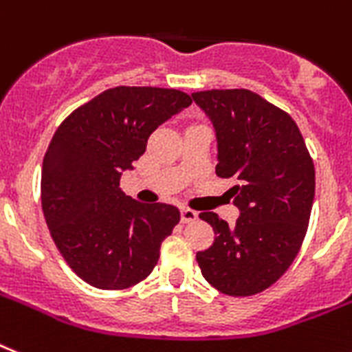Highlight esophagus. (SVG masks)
I'll use <instances>...</instances> for the list:
<instances>
[{
  "label": "esophagus",
  "mask_w": 352,
  "mask_h": 352,
  "mask_svg": "<svg viewBox=\"0 0 352 352\" xmlns=\"http://www.w3.org/2000/svg\"><path fill=\"white\" fill-rule=\"evenodd\" d=\"M199 218V212L193 211V209H188V208H182L181 209V220L182 223H191Z\"/></svg>",
  "instance_id": "1"
}]
</instances>
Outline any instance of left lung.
I'll return each mask as SVG.
<instances>
[{"instance_id":"8db88e82","label":"left lung","mask_w":352,"mask_h":352,"mask_svg":"<svg viewBox=\"0 0 352 352\" xmlns=\"http://www.w3.org/2000/svg\"><path fill=\"white\" fill-rule=\"evenodd\" d=\"M193 102L217 138V175L234 177L240 217L234 227L217 212H200L217 234L197 252L204 279L218 292L249 297L288 270L302 245L313 199L315 168L292 116L247 89L200 91Z\"/></svg>"}]
</instances>
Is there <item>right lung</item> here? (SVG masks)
Instances as JSON below:
<instances>
[{
  "mask_svg": "<svg viewBox=\"0 0 352 352\" xmlns=\"http://www.w3.org/2000/svg\"><path fill=\"white\" fill-rule=\"evenodd\" d=\"M191 105L182 91L114 87L62 121L43 161L41 199L62 258L87 285L123 290L157 265L181 212L141 204L120 188L161 123Z\"/></svg>",
  "mask_w": 352,
  "mask_h": 352,
  "instance_id": "add662e5",
  "label": "right lung"
}]
</instances>
